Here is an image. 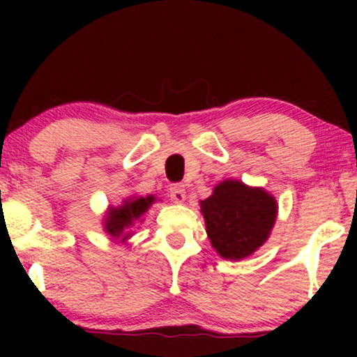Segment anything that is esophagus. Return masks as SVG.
<instances>
[{"label":"esophagus","instance_id":"obj_1","mask_svg":"<svg viewBox=\"0 0 357 357\" xmlns=\"http://www.w3.org/2000/svg\"><path fill=\"white\" fill-rule=\"evenodd\" d=\"M169 197L174 203H183L187 199V190H185V185L175 183L169 190Z\"/></svg>","mask_w":357,"mask_h":357}]
</instances>
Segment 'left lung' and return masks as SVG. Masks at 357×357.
<instances>
[{"label": "left lung", "instance_id": "1", "mask_svg": "<svg viewBox=\"0 0 357 357\" xmlns=\"http://www.w3.org/2000/svg\"><path fill=\"white\" fill-rule=\"evenodd\" d=\"M211 247L226 260L250 257L268 241L276 222V198L242 180L218 183L211 197L199 202Z\"/></svg>", "mask_w": 357, "mask_h": 357}]
</instances>
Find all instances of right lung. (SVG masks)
<instances>
[{
	"label": "right lung",
	"mask_w": 357,
	"mask_h": 357,
	"mask_svg": "<svg viewBox=\"0 0 357 357\" xmlns=\"http://www.w3.org/2000/svg\"><path fill=\"white\" fill-rule=\"evenodd\" d=\"M154 203V195H148V197L131 195V197L125 198L119 206L110 204L104 214V221H102L104 232L114 241L125 243L135 234L133 229L136 224L144 221V214Z\"/></svg>",
	"instance_id": "add662e5"
}]
</instances>
